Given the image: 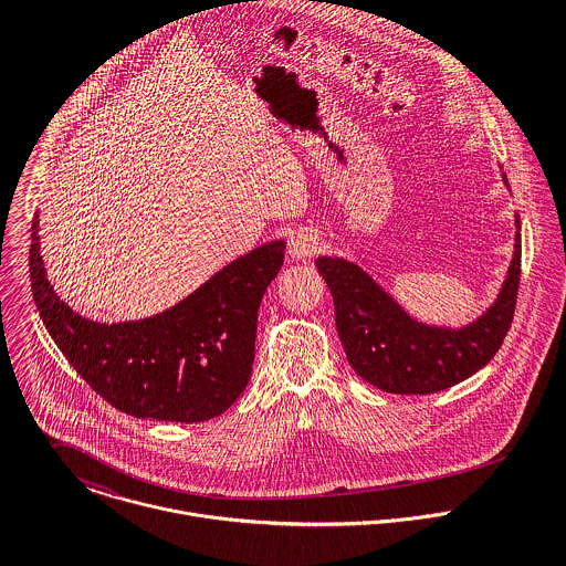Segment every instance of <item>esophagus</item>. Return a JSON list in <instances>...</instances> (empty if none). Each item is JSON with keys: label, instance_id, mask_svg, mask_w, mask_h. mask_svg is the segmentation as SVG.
Instances as JSON below:
<instances>
[{"label": "esophagus", "instance_id": "obj_1", "mask_svg": "<svg viewBox=\"0 0 566 566\" xmlns=\"http://www.w3.org/2000/svg\"><path fill=\"white\" fill-rule=\"evenodd\" d=\"M321 248L318 238L312 231H296L290 238V254L296 259H310Z\"/></svg>", "mask_w": 566, "mask_h": 566}]
</instances>
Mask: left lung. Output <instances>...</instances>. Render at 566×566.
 I'll list each match as a JSON object with an SVG mask.
<instances>
[{
    "mask_svg": "<svg viewBox=\"0 0 566 566\" xmlns=\"http://www.w3.org/2000/svg\"><path fill=\"white\" fill-rule=\"evenodd\" d=\"M316 268L331 290L337 333L353 370L384 392L433 395L482 370L501 348L521 285V235L496 303L478 323L458 331L411 321L355 263L321 256Z\"/></svg>",
    "mask_w": 566,
    "mask_h": 566,
    "instance_id": "left-lung-1",
    "label": "left lung"
}]
</instances>
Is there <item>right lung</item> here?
<instances>
[{
  "instance_id": "obj_1",
  "label": "right lung",
  "mask_w": 566,
  "mask_h": 566,
  "mask_svg": "<svg viewBox=\"0 0 566 566\" xmlns=\"http://www.w3.org/2000/svg\"><path fill=\"white\" fill-rule=\"evenodd\" d=\"M283 256L285 243H263L176 307L139 323L76 316L45 279L36 233L30 283L48 333L95 395L128 416L202 422L229 409L248 386L259 305Z\"/></svg>"
}]
</instances>
